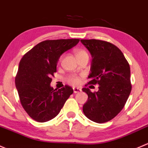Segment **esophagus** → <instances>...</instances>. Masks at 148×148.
<instances>
[{
  "label": "esophagus",
  "instance_id": "1",
  "mask_svg": "<svg viewBox=\"0 0 148 148\" xmlns=\"http://www.w3.org/2000/svg\"><path fill=\"white\" fill-rule=\"evenodd\" d=\"M73 89V92L75 93H77V92H79L81 91V89H80V88H75V87H74Z\"/></svg>",
  "mask_w": 148,
  "mask_h": 148
}]
</instances>
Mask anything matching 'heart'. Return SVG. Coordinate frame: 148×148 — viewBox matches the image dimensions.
<instances>
[{"instance_id": "heart-1", "label": "heart", "mask_w": 148, "mask_h": 148, "mask_svg": "<svg viewBox=\"0 0 148 148\" xmlns=\"http://www.w3.org/2000/svg\"><path fill=\"white\" fill-rule=\"evenodd\" d=\"M74 53L77 59H79L80 58L83 57L84 56H88V53L83 49H80V48H77L74 51ZM67 80L69 83L72 85H77L80 81V79L79 76L76 75H71L67 77Z\"/></svg>"}]
</instances>
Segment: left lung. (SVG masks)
Wrapping results in <instances>:
<instances>
[{
	"mask_svg": "<svg viewBox=\"0 0 148 148\" xmlns=\"http://www.w3.org/2000/svg\"><path fill=\"white\" fill-rule=\"evenodd\" d=\"M80 42L92 56L88 84L99 85L97 92L82 89L88 95L83 111L92 121L106 123L122 110L130 95V65L121 51L110 42L95 39Z\"/></svg>",
	"mask_w": 148,
	"mask_h": 148,
	"instance_id": "left-lung-1",
	"label": "left lung"
}]
</instances>
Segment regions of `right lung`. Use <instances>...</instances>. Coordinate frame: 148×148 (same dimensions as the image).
Segmentation results:
<instances>
[{"label":"right lung","mask_w":148,"mask_h":148,"mask_svg":"<svg viewBox=\"0 0 148 148\" xmlns=\"http://www.w3.org/2000/svg\"><path fill=\"white\" fill-rule=\"evenodd\" d=\"M79 39L47 40L33 47L21 58L16 76L20 101L32 119L40 123L57 116L73 90L69 85L59 90L51 86L60 56L75 46Z\"/></svg>","instance_id":"add662e5"}]
</instances>
